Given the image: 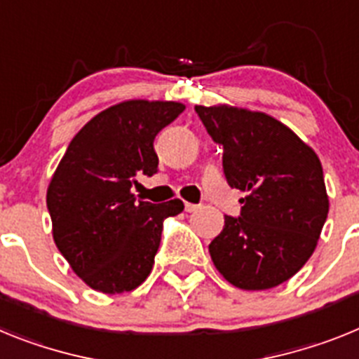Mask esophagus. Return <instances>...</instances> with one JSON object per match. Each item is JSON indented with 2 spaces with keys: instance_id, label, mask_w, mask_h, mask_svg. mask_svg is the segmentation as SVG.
Here are the masks:
<instances>
[{
  "instance_id": "obj_1",
  "label": "esophagus",
  "mask_w": 359,
  "mask_h": 359,
  "mask_svg": "<svg viewBox=\"0 0 359 359\" xmlns=\"http://www.w3.org/2000/svg\"><path fill=\"white\" fill-rule=\"evenodd\" d=\"M184 210L188 211V213H193V211L198 210V205L197 204H191V202H186V204H184Z\"/></svg>"
}]
</instances>
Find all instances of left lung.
<instances>
[{
  "label": "left lung",
  "mask_w": 359,
  "mask_h": 359,
  "mask_svg": "<svg viewBox=\"0 0 359 359\" xmlns=\"http://www.w3.org/2000/svg\"><path fill=\"white\" fill-rule=\"evenodd\" d=\"M224 148L227 184L245 193L240 217H224L210 244L215 267L235 287L264 291L287 282L316 249L329 213L322 162L283 123L235 106H195Z\"/></svg>",
  "instance_id": "1"
}]
</instances>
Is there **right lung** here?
I'll return each mask as SVG.
<instances>
[{
  "label": "right lung",
  "instance_id": "obj_1",
  "mask_svg": "<svg viewBox=\"0 0 359 359\" xmlns=\"http://www.w3.org/2000/svg\"><path fill=\"white\" fill-rule=\"evenodd\" d=\"M186 106L133 99L102 110L68 144L48 184L52 235L74 273L104 294L139 287L154 267L162 222L182 201H139L137 177L157 173L154 141Z\"/></svg>",
  "mask_w": 359,
  "mask_h": 359
}]
</instances>
